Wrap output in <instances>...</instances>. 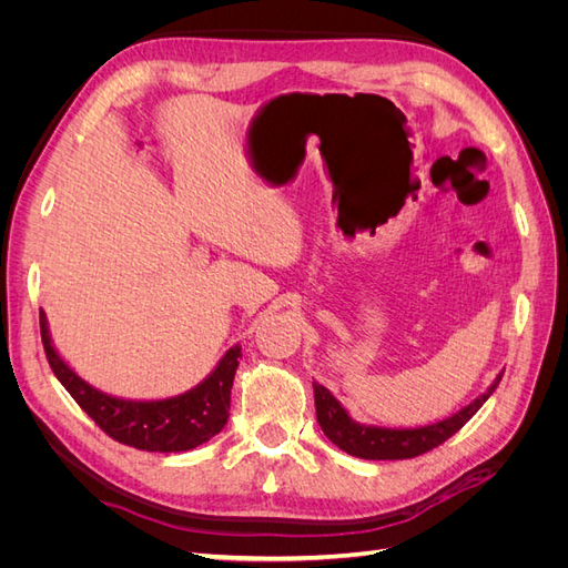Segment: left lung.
<instances>
[{
  "label": "left lung",
  "instance_id": "8db88e82",
  "mask_svg": "<svg viewBox=\"0 0 568 568\" xmlns=\"http://www.w3.org/2000/svg\"><path fill=\"white\" fill-rule=\"evenodd\" d=\"M503 374L505 369L495 376V382L486 388V393H480L478 398H474L469 405L457 409L453 417L440 419L436 424L417 426V428H388V426L359 424L348 415V409L334 398V393L329 388H324L322 384H313L317 422L322 426L324 436L329 438L336 448H341L343 453H348L353 457H363V459L417 457L434 450L436 445L457 434L459 428L476 415L480 405L490 398L497 384H500Z\"/></svg>",
  "mask_w": 568,
  "mask_h": 568
}]
</instances>
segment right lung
Returning a JSON list of instances; mask_svg holds the SVG:
<instances>
[{
    "label": "right lung",
    "mask_w": 568,
    "mask_h": 568,
    "mask_svg": "<svg viewBox=\"0 0 568 568\" xmlns=\"http://www.w3.org/2000/svg\"><path fill=\"white\" fill-rule=\"evenodd\" d=\"M40 332L51 372L99 428L118 443L149 453H184L209 443L230 419V395L242 346H232L194 388L159 400H132L84 382L59 355L44 313L40 315Z\"/></svg>",
    "instance_id": "1"
}]
</instances>
